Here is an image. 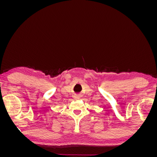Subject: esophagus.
<instances>
[{
	"mask_svg": "<svg viewBox=\"0 0 157 157\" xmlns=\"http://www.w3.org/2000/svg\"><path fill=\"white\" fill-rule=\"evenodd\" d=\"M75 98L76 99H78V96H75Z\"/></svg>",
	"mask_w": 157,
	"mask_h": 157,
	"instance_id": "esophagus-1",
	"label": "esophagus"
}]
</instances>
